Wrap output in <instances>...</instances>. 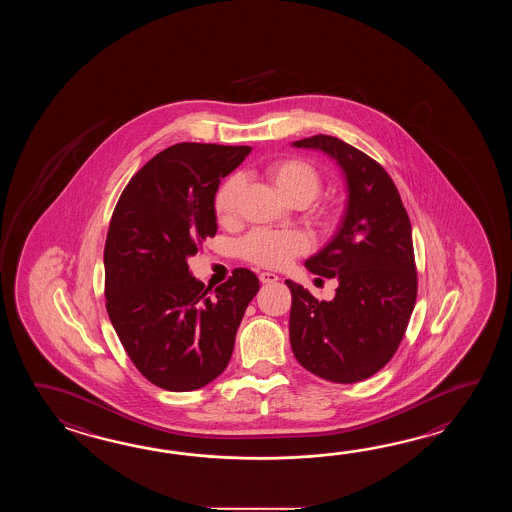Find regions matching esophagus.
<instances>
[{"label": "esophagus", "instance_id": "34e87169", "mask_svg": "<svg viewBox=\"0 0 512 512\" xmlns=\"http://www.w3.org/2000/svg\"><path fill=\"white\" fill-rule=\"evenodd\" d=\"M278 280H280V278H278V274H274V272H260L261 283H276Z\"/></svg>", "mask_w": 512, "mask_h": 512}]
</instances>
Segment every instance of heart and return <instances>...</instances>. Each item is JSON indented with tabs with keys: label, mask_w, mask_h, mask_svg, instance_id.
<instances>
[{
	"label": "heart",
	"mask_w": 512,
	"mask_h": 512,
	"mask_svg": "<svg viewBox=\"0 0 512 512\" xmlns=\"http://www.w3.org/2000/svg\"><path fill=\"white\" fill-rule=\"evenodd\" d=\"M274 190L287 203L309 205L320 192L322 179L315 166L304 159H282L274 161L265 170ZM241 179L230 177L219 186L216 194V214L223 225L238 218L240 208ZM309 243L298 232H274V230H252L240 243L241 256L261 267L278 269L287 265L294 256L304 254Z\"/></svg>",
	"instance_id": "heart-1"
}]
</instances>
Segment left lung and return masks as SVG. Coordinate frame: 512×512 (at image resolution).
<instances>
[{
  "label": "left lung",
  "instance_id": "obj_1",
  "mask_svg": "<svg viewBox=\"0 0 512 512\" xmlns=\"http://www.w3.org/2000/svg\"><path fill=\"white\" fill-rule=\"evenodd\" d=\"M340 166L348 201L333 240L305 267L337 278L331 302H318L302 285L293 294L289 338L305 370L338 384L364 381L399 348L417 296L412 227L397 186L381 164L331 135L294 141Z\"/></svg>",
  "mask_w": 512,
  "mask_h": 512
}]
</instances>
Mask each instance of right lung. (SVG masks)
<instances>
[{"label":"right lung","instance_id":"1","mask_svg":"<svg viewBox=\"0 0 512 512\" xmlns=\"http://www.w3.org/2000/svg\"><path fill=\"white\" fill-rule=\"evenodd\" d=\"M251 150L170 146L131 177L113 210L104 247L109 320L135 368L163 390H199L225 371L260 291L249 269H234L214 294L188 271V258L218 232L221 179Z\"/></svg>","mask_w":512,"mask_h":512}]
</instances>
